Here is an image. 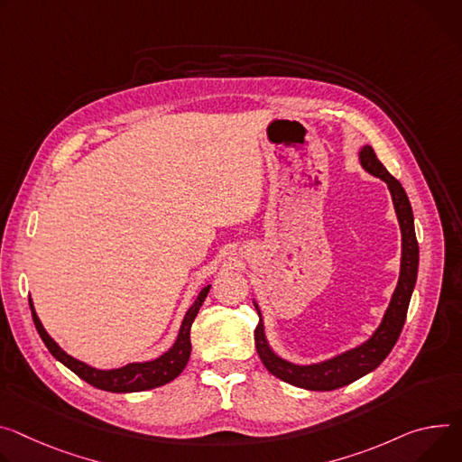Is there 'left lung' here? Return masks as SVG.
<instances>
[{
    "mask_svg": "<svg viewBox=\"0 0 462 462\" xmlns=\"http://www.w3.org/2000/svg\"><path fill=\"white\" fill-rule=\"evenodd\" d=\"M359 162L366 173L374 175L375 179H382L387 184L391 197H393L394 209H396L400 230H402L400 278H398L396 289L393 292L391 304H389L380 326L375 328V331L365 343H361L356 348H350L339 356L320 361V363L297 365V363H291L273 352V348L269 346L267 337H265V326L262 320L260 308L254 302L258 315H260V322L254 331V341H256V350H258L262 363L273 375L280 377L282 382L300 387V389H308V391H335L339 387L350 385L352 382L359 380V377L366 375L368 372L380 366L383 363V359L391 354V350L394 348V345L400 337L402 328L405 324L412 289L416 283L418 241H416V234H414L412 208L407 199V193L402 188V184L385 170V165L377 160V156L370 145H365L359 151Z\"/></svg>",
    "mask_w": 462,
    "mask_h": 462,
    "instance_id": "obj_1",
    "label": "left lung"
}]
</instances>
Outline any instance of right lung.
Returning <instances> with one entry per match:
<instances>
[{"mask_svg": "<svg viewBox=\"0 0 462 462\" xmlns=\"http://www.w3.org/2000/svg\"><path fill=\"white\" fill-rule=\"evenodd\" d=\"M212 285H206L200 292L197 300L191 304V308L186 311L182 326L179 329L177 341L175 345L163 352L160 357L152 359V361H143V363H129L121 368H110V370H101L96 366H90L87 363H82L71 356H68L51 337L50 333L42 326L32 300L29 299V306H31V313H32V322L40 333L42 341L48 346V350L51 352V356L55 359H59L64 366H68L71 372H75L80 380H85L87 383L101 389V391H108V393H140V391H149L160 385H165L173 382L175 377L184 370V366L188 365L189 354H191V341H189V329L191 324L208 295V291Z\"/></svg>", "mask_w": 462, "mask_h": 462, "instance_id": "right-lung-1", "label": "right lung"}]
</instances>
